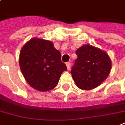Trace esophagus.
<instances>
[{"label": "esophagus", "mask_w": 125, "mask_h": 125, "mask_svg": "<svg viewBox=\"0 0 125 125\" xmlns=\"http://www.w3.org/2000/svg\"><path fill=\"white\" fill-rule=\"evenodd\" d=\"M66 65H67V67L68 70H69L71 69V63L70 62H67Z\"/></svg>", "instance_id": "obj_1"}]
</instances>
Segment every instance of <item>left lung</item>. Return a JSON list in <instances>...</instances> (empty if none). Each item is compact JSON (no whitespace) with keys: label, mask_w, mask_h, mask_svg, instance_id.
<instances>
[{"label":"left lung","mask_w":125,"mask_h":125,"mask_svg":"<svg viewBox=\"0 0 125 125\" xmlns=\"http://www.w3.org/2000/svg\"><path fill=\"white\" fill-rule=\"evenodd\" d=\"M77 58L71 73L77 87L91 90L99 86L110 74L111 60L105 52L90 45L77 49Z\"/></svg>","instance_id":"obj_1"}]
</instances>
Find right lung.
Returning a JSON list of instances; mask_svg holds the SVG:
<instances>
[{
  "instance_id": "right-lung-1",
  "label": "right lung",
  "mask_w": 125,
  "mask_h": 125,
  "mask_svg": "<svg viewBox=\"0 0 125 125\" xmlns=\"http://www.w3.org/2000/svg\"><path fill=\"white\" fill-rule=\"evenodd\" d=\"M20 67L25 80L39 91L53 89L67 66L61 54L50 41L34 38L28 41L20 54Z\"/></svg>"
}]
</instances>
